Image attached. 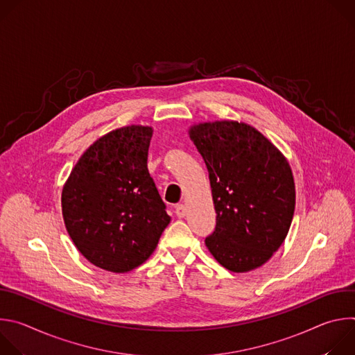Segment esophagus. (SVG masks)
I'll use <instances>...</instances> for the list:
<instances>
[{
  "label": "esophagus",
  "mask_w": 355,
  "mask_h": 355,
  "mask_svg": "<svg viewBox=\"0 0 355 355\" xmlns=\"http://www.w3.org/2000/svg\"><path fill=\"white\" fill-rule=\"evenodd\" d=\"M175 215H177L178 218H184V216L187 215V207L182 205V204L177 205V207H175Z\"/></svg>",
  "instance_id": "obj_1"
}]
</instances>
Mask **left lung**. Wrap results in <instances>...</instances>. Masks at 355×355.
<instances>
[{"label":"left lung","instance_id":"obj_1","mask_svg":"<svg viewBox=\"0 0 355 355\" xmlns=\"http://www.w3.org/2000/svg\"><path fill=\"white\" fill-rule=\"evenodd\" d=\"M189 137L209 173L216 227L205 239L233 272L266 264L284 243L295 211L289 163L257 129L236 121L195 125Z\"/></svg>","mask_w":355,"mask_h":355}]
</instances>
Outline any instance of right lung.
Masks as SVG:
<instances>
[{
	"mask_svg": "<svg viewBox=\"0 0 355 355\" xmlns=\"http://www.w3.org/2000/svg\"><path fill=\"white\" fill-rule=\"evenodd\" d=\"M151 135L150 126L132 125L99 137L63 187L73 243L91 264L111 272L143 264L171 220L147 170Z\"/></svg>",
	"mask_w": 355,
	"mask_h": 355,
	"instance_id": "1",
	"label": "right lung"
}]
</instances>
